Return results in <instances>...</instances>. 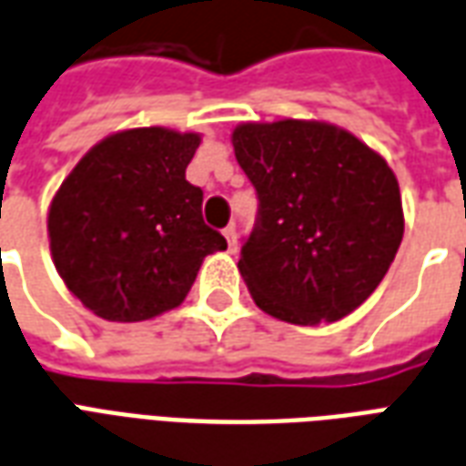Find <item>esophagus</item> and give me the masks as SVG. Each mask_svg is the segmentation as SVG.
I'll list each match as a JSON object with an SVG mask.
<instances>
[{
	"label": "esophagus",
	"mask_w": 466,
	"mask_h": 466,
	"mask_svg": "<svg viewBox=\"0 0 466 466\" xmlns=\"http://www.w3.org/2000/svg\"><path fill=\"white\" fill-rule=\"evenodd\" d=\"M223 236H226V240H228L230 250H236V246H238V230H236V226H226V228H223Z\"/></svg>",
	"instance_id": "1"
}]
</instances>
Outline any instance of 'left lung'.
<instances>
[{
  "mask_svg": "<svg viewBox=\"0 0 466 466\" xmlns=\"http://www.w3.org/2000/svg\"><path fill=\"white\" fill-rule=\"evenodd\" d=\"M233 148L258 196L238 260L258 308L318 325L365 303L405 233L385 158L338 126L295 118L238 126Z\"/></svg>",
  "mask_w": 466,
  "mask_h": 466,
  "instance_id": "left-lung-1",
  "label": "left lung"
}]
</instances>
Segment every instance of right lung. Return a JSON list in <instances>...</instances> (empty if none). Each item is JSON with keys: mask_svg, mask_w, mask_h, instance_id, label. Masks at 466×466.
<instances>
[{"mask_svg": "<svg viewBox=\"0 0 466 466\" xmlns=\"http://www.w3.org/2000/svg\"><path fill=\"white\" fill-rule=\"evenodd\" d=\"M198 144L158 126L121 131L61 183L49 208L54 266L98 318L138 322L171 310L203 258L228 248L203 223V191L186 181Z\"/></svg>", "mask_w": 466, "mask_h": 466, "instance_id": "obj_1", "label": "right lung"}]
</instances>
